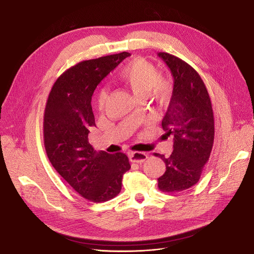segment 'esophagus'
<instances>
[{
  "mask_svg": "<svg viewBox=\"0 0 254 254\" xmlns=\"http://www.w3.org/2000/svg\"><path fill=\"white\" fill-rule=\"evenodd\" d=\"M130 162L132 163H137V164H142L144 163V161L148 158V155L142 152H131L128 154Z\"/></svg>",
  "mask_w": 254,
  "mask_h": 254,
  "instance_id": "1",
  "label": "esophagus"
}]
</instances>
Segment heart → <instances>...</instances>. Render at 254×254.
I'll use <instances>...</instances> for the list:
<instances>
[{
    "label": "heart",
    "instance_id": "obj_1",
    "mask_svg": "<svg viewBox=\"0 0 254 254\" xmlns=\"http://www.w3.org/2000/svg\"><path fill=\"white\" fill-rule=\"evenodd\" d=\"M118 79L139 98L149 93L158 101H166L172 92L169 79L160 76L156 65L145 59L136 58L125 64L118 74ZM108 97L107 88H102L98 94V105L103 108Z\"/></svg>",
    "mask_w": 254,
    "mask_h": 254
}]
</instances>
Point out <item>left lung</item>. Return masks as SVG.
<instances>
[{"label": "left lung", "mask_w": 254, "mask_h": 254, "mask_svg": "<svg viewBox=\"0 0 254 254\" xmlns=\"http://www.w3.org/2000/svg\"><path fill=\"white\" fill-rule=\"evenodd\" d=\"M174 79L171 100L162 121L167 135H173L169 157L154 153L166 165L158 178L164 192H177L194 186L210 158L215 136L212 102L198 73L188 63L168 53H159Z\"/></svg>", "instance_id": "1"}]
</instances>
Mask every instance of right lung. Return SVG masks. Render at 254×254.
<instances>
[{"instance_id":"right-lung-1","label":"right lung","mask_w":254,"mask_h":254,"mask_svg":"<svg viewBox=\"0 0 254 254\" xmlns=\"http://www.w3.org/2000/svg\"><path fill=\"white\" fill-rule=\"evenodd\" d=\"M129 53L83 61L67 68L54 84L43 115V142L54 168L84 198L102 202L117 196L129 170L124 153L96 152L89 144L95 126L91 99L97 85Z\"/></svg>"}]
</instances>
